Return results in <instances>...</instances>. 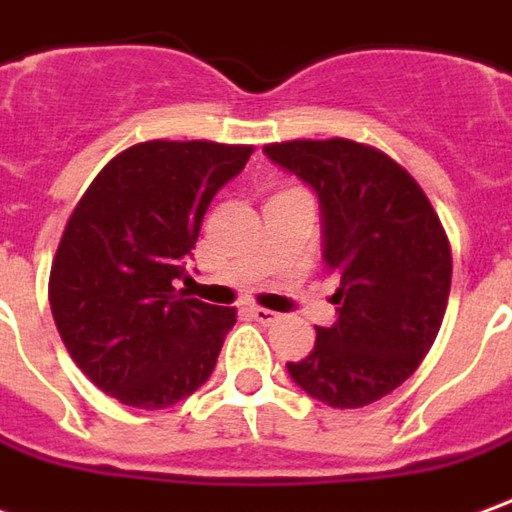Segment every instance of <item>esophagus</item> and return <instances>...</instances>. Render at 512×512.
I'll list each match as a JSON object with an SVG mask.
<instances>
[{"label": "esophagus", "mask_w": 512, "mask_h": 512, "mask_svg": "<svg viewBox=\"0 0 512 512\" xmlns=\"http://www.w3.org/2000/svg\"><path fill=\"white\" fill-rule=\"evenodd\" d=\"M249 313H252V318L255 321H260V324H274V321H280V313H274V310H268V307H249Z\"/></svg>", "instance_id": "obj_1"}]
</instances>
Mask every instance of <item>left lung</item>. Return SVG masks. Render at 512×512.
<instances>
[{"mask_svg": "<svg viewBox=\"0 0 512 512\" xmlns=\"http://www.w3.org/2000/svg\"><path fill=\"white\" fill-rule=\"evenodd\" d=\"M305 180L324 210V263L338 274V321L288 363L293 382L330 407H366L421 366L452 288V246L407 169L346 138L263 146Z\"/></svg>", "mask_w": 512, "mask_h": 512, "instance_id": "1", "label": "left lung"}]
</instances>
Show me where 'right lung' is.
Returning <instances> with one entry per match:
<instances>
[{
  "label": "right lung",
  "instance_id": "obj_1",
  "mask_svg": "<svg viewBox=\"0 0 512 512\" xmlns=\"http://www.w3.org/2000/svg\"><path fill=\"white\" fill-rule=\"evenodd\" d=\"M255 146L144 141L99 171L52 257L49 305L71 360L141 410L177 405L210 377L235 307L177 293L207 205Z\"/></svg>",
  "mask_w": 512,
  "mask_h": 512
}]
</instances>
